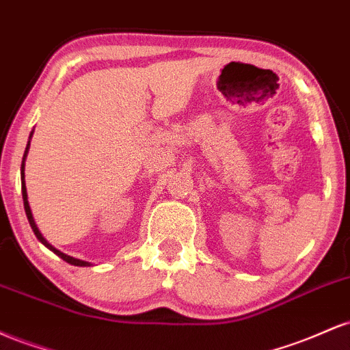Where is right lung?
Masks as SVG:
<instances>
[{"label": "right lung", "mask_w": 350, "mask_h": 350, "mask_svg": "<svg viewBox=\"0 0 350 350\" xmlns=\"http://www.w3.org/2000/svg\"><path fill=\"white\" fill-rule=\"evenodd\" d=\"M31 136H33V133H31ZM29 136V138H31ZM27 150H29V142H27V146H26V152H24V158H23V164H21V191H23V200H24V211H26V215H27V220H29V226H31V228H33V232H34V235L38 237V240L41 243H44L46 245L47 248H49L51 252H54L55 255L57 256H60V258L64 260V262H67V263H70V265H74V267H90V263L88 262H83V260H79V258H74V256H69V255H66V253H62L60 250H57V248L55 247H52V245L47 242L46 239H44L42 237V234L41 232H39V228H38V226H36V222H34V217H33V212H31V207H29V202H27V192H26V184H24V159H26V154H27Z\"/></svg>", "instance_id": "right-lung-1"}]
</instances>
